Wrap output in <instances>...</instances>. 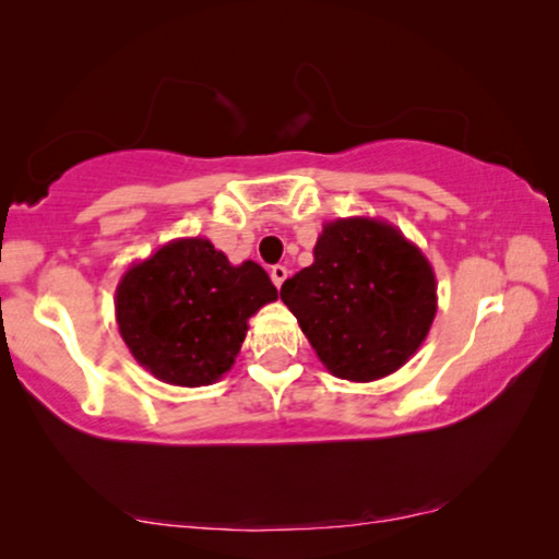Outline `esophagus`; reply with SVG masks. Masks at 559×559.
Here are the masks:
<instances>
[{"mask_svg": "<svg viewBox=\"0 0 559 559\" xmlns=\"http://www.w3.org/2000/svg\"><path fill=\"white\" fill-rule=\"evenodd\" d=\"M288 278V269L286 265H273L271 269V281H273V286L276 288H281L283 286V281Z\"/></svg>", "mask_w": 559, "mask_h": 559, "instance_id": "34e87169", "label": "esophagus"}]
</instances>
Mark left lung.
Here are the masks:
<instances>
[{
  "mask_svg": "<svg viewBox=\"0 0 559 559\" xmlns=\"http://www.w3.org/2000/svg\"><path fill=\"white\" fill-rule=\"evenodd\" d=\"M436 273L418 246L378 218L323 226L313 263L281 286L323 366L370 383L405 366L438 311Z\"/></svg>",
  "mask_w": 559,
  "mask_h": 559,
  "instance_id": "left-lung-1",
  "label": "left lung"
}]
</instances>
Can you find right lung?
Here are the masks:
<instances>
[{
    "label": "right lung",
    "instance_id": "right-lung-1",
    "mask_svg": "<svg viewBox=\"0 0 559 559\" xmlns=\"http://www.w3.org/2000/svg\"><path fill=\"white\" fill-rule=\"evenodd\" d=\"M276 298L259 263L231 265L206 238H176L123 273L117 323L148 373L199 388L231 370L248 318Z\"/></svg>",
    "mask_w": 559,
    "mask_h": 559
}]
</instances>
